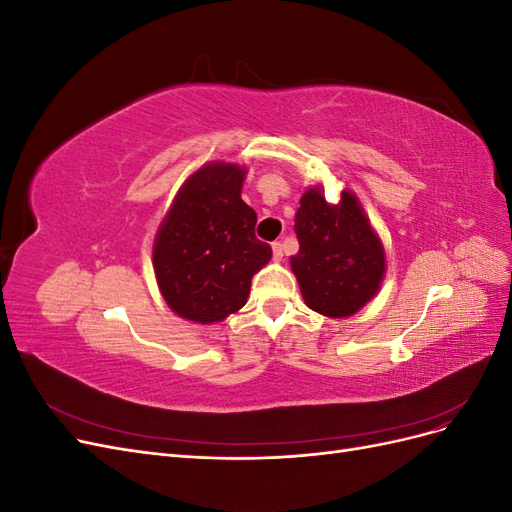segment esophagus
<instances>
[{
    "label": "esophagus",
    "mask_w": 512,
    "mask_h": 512,
    "mask_svg": "<svg viewBox=\"0 0 512 512\" xmlns=\"http://www.w3.org/2000/svg\"><path fill=\"white\" fill-rule=\"evenodd\" d=\"M271 247H273V258L275 260H282L284 258V245L280 241H275Z\"/></svg>",
    "instance_id": "34e87169"
}]
</instances>
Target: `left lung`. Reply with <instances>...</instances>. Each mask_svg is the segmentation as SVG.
<instances>
[{
	"label": "left lung",
	"instance_id": "left-lung-1",
	"mask_svg": "<svg viewBox=\"0 0 512 512\" xmlns=\"http://www.w3.org/2000/svg\"><path fill=\"white\" fill-rule=\"evenodd\" d=\"M294 232L299 254L290 256V267L309 309L348 318L376 297L386 271L384 247L350 190L331 205L322 188H309L294 215Z\"/></svg>",
	"mask_w": 512,
	"mask_h": 512
}]
</instances>
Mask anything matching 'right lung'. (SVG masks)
I'll return each instance as SVG.
<instances>
[{
	"label": "right lung",
	"mask_w": 512,
	"mask_h": 512,
	"mask_svg": "<svg viewBox=\"0 0 512 512\" xmlns=\"http://www.w3.org/2000/svg\"><path fill=\"white\" fill-rule=\"evenodd\" d=\"M245 168L209 162L185 179L153 243L164 301L185 320L213 324L239 312L252 277L271 260L254 235L256 211L243 203Z\"/></svg>",
	"instance_id": "add662e5"
}]
</instances>
